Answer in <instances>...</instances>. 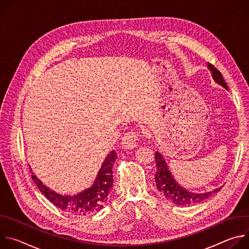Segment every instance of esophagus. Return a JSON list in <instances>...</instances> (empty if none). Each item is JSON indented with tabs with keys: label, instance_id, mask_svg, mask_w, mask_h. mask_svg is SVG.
<instances>
[{
	"label": "esophagus",
	"instance_id": "esophagus-1",
	"mask_svg": "<svg viewBox=\"0 0 249 249\" xmlns=\"http://www.w3.org/2000/svg\"><path fill=\"white\" fill-rule=\"evenodd\" d=\"M139 140V133L130 131L127 132L122 138V146L125 149H134L137 146V141Z\"/></svg>",
	"mask_w": 249,
	"mask_h": 249
}]
</instances>
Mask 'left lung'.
I'll return each instance as SVG.
<instances>
[{"label":"left lung","mask_w":249,"mask_h":249,"mask_svg":"<svg viewBox=\"0 0 249 249\" xmlns=\"http://www.w3.org/2000/svg\"><path fill=\"white\" fill-rule=\"evenodd\" d=\"M208 68L214 81L220 86H222L223 88H225L227 90H229V88L225 80L223 79V76L220 71H218L214 66L209 63H208ZM155 158H156V164H157V171L155 174L157 188L166 200L170 201L175 205H178V206L195 205L211 197L212 195L218 193L222 188V187L215 188L214 190L204 192V193L189 191L184 187H182L180 184H178V182H176V180L174 179V177L172 176L166 164L164 158L160 153L157 152L155 154Z\"/></svg>","instance_id":"left-lung-1"}]
</instances>
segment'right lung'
Wrapping results in <instances>:
<instances>
[{"instance_id":"right-lung-1","label":"right lung","mask_w":249,"mask_h":249,"mask_svg":"<svg viewBox=\"0 0 249 249\" xmlns=\"http://www.w3.org/2000/svg\"><path fill=\"white\" fill-rule=\"evenodd\" d=\"M116 158V152L111 151L102 162L92 186L73 196L61 195L50 190L34 173H32V179L40 192L61 210L75 216H88L100 211L108 199L113 187L112 167Z\"/></svg>"}]
</instances>
